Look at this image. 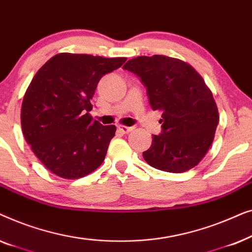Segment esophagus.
<instances>
[{
    "label": "esophagus",
    "instance_id": "esophagus-1",
    "mask_svg": "<svg viewBox=\"0 0 252 252\" xmlns=\"http://www.w3.org/2000/svg\"><path fill=\"white\" fill-rule=\"evenodd\" d=\"M118 129L122 132L123 134H128L129 132H132L134 129V127H128V126H124V125H119Z\"/></svg>",
    "mask_w": 252,
    "mask_h": 252
}]
</instances>
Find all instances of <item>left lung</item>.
<instances>
[{
    "instance_id": "1",
    "label": "left lung",
    "mask_w": 252,
    "mask_h": 252,
    "mask_svg": "<svg viewBox=\"0 0 252 252\" xmlns=\"http://www.w3.org/2000/svg\"><path fill=\"white\" fill-rule=\"evenodd\" d=\"M124 68L146 86L153 110L163 111V133L153 136L144 160L171 173L195 167L211 147L219 123L212 92L201 74L190 64L164 55L132 58Z\"/></svg>"
}]
</instances>
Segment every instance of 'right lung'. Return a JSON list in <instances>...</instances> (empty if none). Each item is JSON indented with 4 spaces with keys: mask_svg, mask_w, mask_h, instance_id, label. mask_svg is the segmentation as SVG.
I'll use <instances>...</instances> for the list:
<instances>
[{
    "mask_svg": "<svg viewBox=\"0 0 252 252\" xmlns=\"http://www.w3.org/2000/svg\"><path fill=\"white\" fill-rule=\"evenodd\" d=\"M126 60L61 53L34 75L22 104L23 134L34 155L57 177L73 180L101 166L117 128L93 122L91 99L99 79Z\"/></svg>",
    "mask_w": 252,
    "mask_h": 252,
    "instance_id": "add662e5",
    "label": "right lung"
}]
</instances>
